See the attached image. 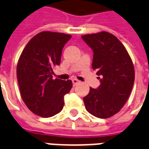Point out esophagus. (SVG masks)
Masks as SVG:
<instances>
[{"label": "esophagus", "instance_id": "1", "mask_svg": "<svg viewBox=\"0 0 149 149\" xmlns=\"http://www.w3.org/2000/svg\"><path fill=\"white\" fill-rule=\"evenodd\" d=\"M72 84H73V86L77 85V84H79V80H78L77 79H72Z\"/></svg>", "mask_w": 149, "mask_h": 149}]
</instances>
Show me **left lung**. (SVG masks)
I'll return each instance as SVG.
<instances>
[{"instance_id": "1", "label": "left lung", "mask_w": 149, "mask_h": 149, "mask_svg": "<svg viewBox=\"0 0 149 149\" xmlns=\"http://www.w3.org/2000/svg\"><path fill=\"white\" fill-rule=\"evenodd\" d=\"M82 39L94 52L93 70L102 77L99 87H90L84 97L85 108L91 115L107 119L120 112L130 96L134 82L132 60L117 37L108 32L83 35Z\"/></svg>"}]
</instances>
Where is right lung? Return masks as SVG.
Listing matches in <instances>:
<instances>
[{"instance_id":"right-lung-1","label":"right lung","mask_w":149,"mask_h":149,"mask_svg":"<svg viewBox=\"0 0 149 149\" xmlns=\"http://www.w3.org/2000/svg\"><path fill=\"white\" fill-rule=\"evenodd\" d=\"M72 37L62 33L44 31L32 38L17 64L22 98L34 114L48 118L62 111L64 96L72 87L70 79H53V68L59 65L64 45Z\"/></svg>"}]
</instances>
